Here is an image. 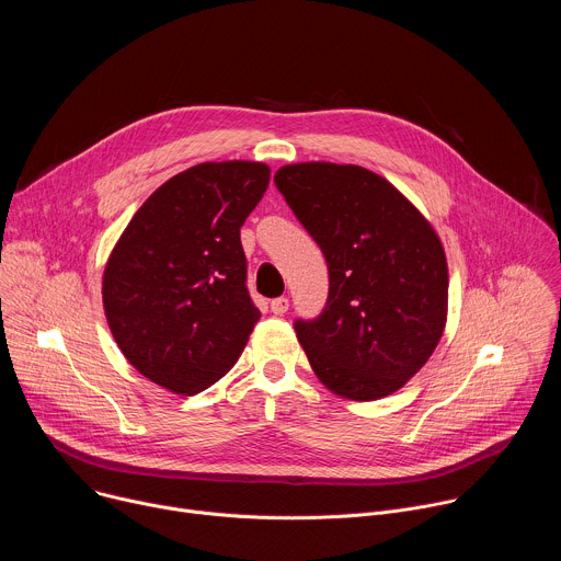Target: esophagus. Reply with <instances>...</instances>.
I'll return each instance as SVG.
<instances>
[{"label":"esophagus","instance_id":"34e87169","mask_svg":"<svg viewBox=\"0 0 561 561\" xmlns=\"http://www.w3.org/2000/svg\"><path fill=\"white\" fill-rule=\"evenodd\" d=\"M271 310H273L275 314H284V312L288 310V299H286V297L273 299V301H271Z\"/></svg>","mask_w":561,"mask_h":561}]
</instances>
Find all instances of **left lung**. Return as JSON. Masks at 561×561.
<instances>
[{
  "instance_id": "left-lung-1",
  "label": "left lung",
  "mask_w": 561,
  "mask_h": 561,
  "mask_svg": "<svg viewBox=\"0 0 561 561\" xmlns=\"http://www.w3.org/2000/svg\"><path fill=\"white\" fill-rule=\"evenodd\" d=\"M275 184L329 266L324 312L295 322L314 375L353 402L399 390L444 335L439 234L388 180L355 164H288Z\"/></svg>"
}]
</instances>
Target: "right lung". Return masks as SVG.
<instances>
[{
  "label": "right lung",
  "mask_w": 561,
  "mask_h": 561,
  "mask_svg": "<svg viewBox=\"0 0 561 561\" xmlns=\"http://www.w3.org/2000/svg\"><path fill=\"white\" fill-rule=\"evenodd\" d=\"M268 182L262 162L197 164L159 186L117 239L102 277L106 322L157 386L202 392L242 355L260 310L239 228Z\"/></svg>",
  "instance_id": "obj_1"
}]
</instances>
